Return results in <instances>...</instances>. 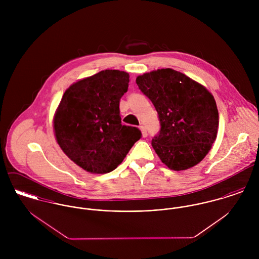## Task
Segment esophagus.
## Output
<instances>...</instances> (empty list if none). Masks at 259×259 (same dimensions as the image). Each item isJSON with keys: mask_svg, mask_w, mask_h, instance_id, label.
I'll list each match as a JSON object with an SVG mask.
<instances>
[{"mask_svg": "<svg viewBox=\"0 0 259 259\" xmlns=\"http://www.w3.org/2000/svg\"><path fill=\"white\" fill-rule=\"evenodd\" d=\"M140 130L142 131V135H143V137H144V138H147V137H148V132H147L146 127H145L144 125H141V126H140Z\"/></svg>", "mask_w": 259, "mask_h": 259, "instance_id": "obj_1", "label": "esophagus"}]
</instances>
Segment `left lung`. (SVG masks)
Segmentation results:
<instances>
[{
  "instance_id": "1",
  "label": "left lung",
  "mask_w": 259,
  "mask_h": 259,
  "mask_svg": "<svg viewBox=\"0 0 259 259\" xmlns=\"http://www.w3.org/2000/svg\"><path fill=\"white\" fill-rule=\"evenodd\" d=\"M136 81L158 114L160 130L151 146L161 161L174 170L200 162L218 135L220 118L213 96L171 69L139 75Z\"/></svg>"
}]
</instances>
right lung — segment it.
Segmentation results:
<instances>
[{
	"label": "right lung",
	"mask_w": 259,
	"mask_h": 259,
	"mask_svg": "<svg viewBox=\"0 0 259 259\" xmlns=\"http://www.w3.org/2000/svg\"><path fill=\"white\" fill-rule=\"evenodd\" d=\"M128 82L127 73L106 70L74 82L62 98L54 118L57 142L89 172H111L142 138L138 127L121 124L119 101Z\"/></svg>",
	"instance_id": "right-lung-1"
}]
</instances>
